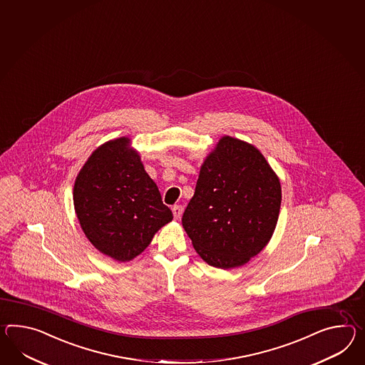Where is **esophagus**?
Instances as JSON below:
<instances>
[{"label": "esophagus", "mask_w": 365, "mask_h": 365, "mask_svg": "<svg viewBox=\"0 0 365 365\" xmlns=\"http://www.w3.org/2000/svg\"><path fill=\"white\" fill-rule=\"evenodd\" d=\"M171 210H173L174 217H175L177 220H179V219H180V216L183 214V207H182V205H174Z\"/></svg>", "instance_id": "obj_1"}]
</instances>
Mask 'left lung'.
<instances>
[{"instance_id":"1","label":"left lung","mask_w":365,"mask_h":365,"mask_svg":"<svg viewBox=\"0 0 365 365\" xmlns=\"http://www.w3.org/2000/svg\"><path fill=\"white\" fill-rule=\"evenodd\" d=\"M279 178L252 143L224 135L200 168L182 224L196 253L211 267H242L276 230Z\"/></svg>"}]
</instances>
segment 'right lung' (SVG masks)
<instances>
[{
    "mask_svg": "<svg viewBox=\"0 0 365 365\" xmlns=\"http://www.w3.org/2000/svg\"><path fill=\"white\" fill-rule=\"evenodd\" d=\"M73 205L91 244L118 262L143 253L173 220L128 137L103 143L89 155L75 179Z\"/></svg>",
    "mask_w": 365,
    "mask_h": 365,
    "instance_id": "obj_1",
    "label": "right lung"
}]
</instances>
